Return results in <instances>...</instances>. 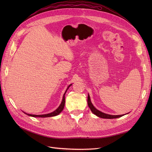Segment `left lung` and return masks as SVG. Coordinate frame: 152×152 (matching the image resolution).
Here are the masks:
<instances>
[{
    "mask_svg": "<svg viewBox=\"0 0 152 152\" xmlns=\"http://www.w3.org/2000/svg\"><path fill=\"white\" fill-rule=\"evenodd\" d=\"M87 104H88V106L89 108L91 109V112H93L94 114H95L96 116H98L100 118H108V119H111V118H118V117H121L124 115H109V114H107L103 113L102 112H100L99 110L96 109L93 104H92L91 102V99H90V96L88 94V97H87Z\"/></svg>",
    "mask_w": 152,
    "mask_h": 152,
    "instance_id": "1",
    "label": "left lung"
}]
</instances>
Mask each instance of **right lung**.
<instances>
[{
  "instance_id": "right-lung-1",
  "label": "right lung",
  "mask_w": 152,
  "mask_h": 152,
  "mask_svg": "<svg viewBox=\"0 0 152 152\" xmlns=\"http://www.w3.org/2000/svg\"><path fill=\"white\" fill-rule=\"evenodd\" d=\"M72 84H70L68 86V87H67V89L65 91V94H63V99H62V102L60 104V105L59 106V107L56 110H54V112H51V113H48V114H44V115H31V114H28L26 113H25V114L28 115L29 116H31V117H42V118H44V117H54V116H56L58 115H59V113H60L63 110L64 108V107H65V93H66V91L68 90V89L70 87V86H72Z\"/></svg>"
}]
</instances>
